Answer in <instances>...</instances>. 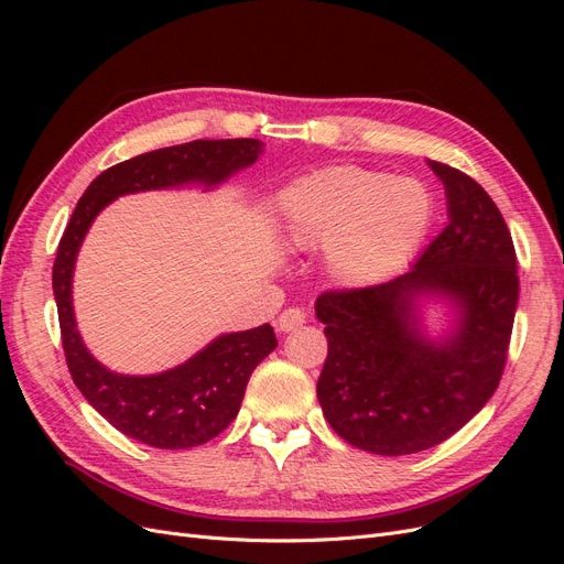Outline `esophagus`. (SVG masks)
I'll list each match as a JSON object with an SVG mask.
<instances>
[{
  "label": "esophagus",
  "instance_id": "obj_1",
  "mask_svg": "<svg viewBox=\"0 0 564 564\" xmlns=\"http://www.w3.org/2000/svg\"><path fill=\"white\" fill-rule=\"evenodd\" d=\"M301 324H305V313L301 308H286L278 317V329L280 332H294Z\"/></svg>",
  "mask_w": 564,
  "mask_h": 564
}]
</instances>
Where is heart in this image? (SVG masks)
Listing matches in <instances>:
<instances>
[{
  "mask_svg": "<svg viewBox=\"0 0 564 564\" xmlns=\"http://www.w3.org/2000/svg\"><path fill=\"white\" fill-rule=\"evenodd\" d=\"M286 237L294 247L327 242L332 275L350 286L400 268L429 228L431 197L414 181L338 166L282 195Z\"/></svg>",
  "mask_w": 564,
  "mask_h": 564,
  "instance_id": "obj_1",
  "label": "heart"
}]
</instances>
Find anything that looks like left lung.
Returning a JSON list of instances; mask_svg holds the SVG:
<instances>
[{
    "label": "left lung",
    "instance_id": "obj_1",
    "mask_svg": "<svg viewBox=\"0 0 564 564\" xmlns=\"http://www.w3.org/2000/svg\"><path fill=\"white\" fill-rule=\"evenodd\" d=\"M429 164L445 183L447 228L404 275L315 303L329 344L317 381L324 419L381 456L431 449L480 412L501 381L518 308L516 247L499 207L464 172ZM421 295L455 303L449 337L422 334Z\"/></svg>",
    "mask_w": 564,
    "mask_h": 564
}]
</instances>
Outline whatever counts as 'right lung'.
<instances>
[{"label": "right lung", "instance_id": "right-lung-1", "mask_svg": "<svg viewBox=\"0 0 564 564\" xmlns=\"http://www.w3.org/2000/svg\"><path fill=\"white\" fill-rule=\"evenodd\" d=\"M259 139L193 141L119 162L91 181L67 220L54 263V296L67 369L84 398L119 433L158 449L197 447L224 433L240 412L251 371L278 348L270 324L224 334L191 360L152 377H124L82 344L73 311V272L94 218L112 199L185 183L218 185L261 155Z\"/></svg>", "mask_w": 564, "mask_h": 564}]
</instances>
